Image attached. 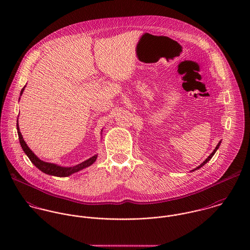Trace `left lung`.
Wrapping results in <instances>:
<instances>
[{
  "instance_id": "obj_1",
  "label": "left lung",
  "mask_w": 250,
  "mask_h": 250,
  "mask_svg": "<svg viewBox=\"0 0 250 250\" xmlns=\"http://www.w3.org/2000/svg\"><path fill=\"white\" fill-rule=\"evenodd\" d=\"M220 143H221V141H220V142H219V143H217V145H216V146H215V148H214V151H213V152H212V153H211V154H210V156H209V157H208V158H207V159H206V160H205V161H204V162H203V163H202V164H201V165H200V166H198V167H195V168H194V169H192V170H191V171H194V170H197V169H199V168H200V167H203V166H204V165H205V164H207V163H208V162H209V161H210V160H211V159H212V158H213V156H214V153H215V152H216V150H217V149H218V148H219V145H220ZM191 171H190V172H191Z\"/></svg>"
}]
</instances>
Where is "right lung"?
I'll list each match as a JSON object with an SVG mask.
<instances>
[{"label": "right lung", "mask_w": 250, "mask_h": 250, "mask_svg": "<svg viewBox=\"0 0 250 250\" xmlns=\"http://www.w3.org/2000/svg\"><path fill=\"white\" fill-rule=\"evenodd\" d=\"M26 85L22 88L21 92H20V96L23 94L24 92V89H25ZM20 100V98H19ZM16 127H17V133H18V137H19V142L21 144V147L23 149V151L25 152V154L28 156V158L31 160V162L36 166V167L41 170L42 172H44L45 174H48V175H53V176H57V177H67V176H70L73 173H76L85 167H90L97 159V156L98 155H94L92 156L91 158L87 159L86 161L77 165V166H74V167H62V166H58L56 164H52V163H47V162H44L42 160H40L36 154L30 149V147L27 145L26 142L24 141L23 137H22V134L20 132V129H19V124H18V119H17V124H16Z\"/></svg>", "instance_id": "obj_1"}]
</instances>
